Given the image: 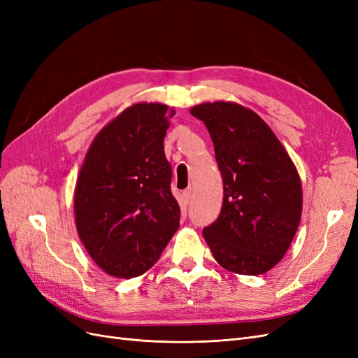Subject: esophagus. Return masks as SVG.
<instances>
[{"instance_id": "obj_1", "label": "esophagus", "mask_w": 358, "mask_h": 358, "mask_svg": "<svg viewBox=\"0 0 358 358\" xmlns=\"http://www.w3.org/2000/svg\"><path fill=\"white\" fill-rule=\"evenodd\" d=\"M182 197H183V203H185V204H189V203H191V199H192V192H191V189H185V191H183Z\"/></svg>"}]
</instances>
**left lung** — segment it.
Returning a JSON list of instances; mask_svg holds the SVG:
<instances>
[{
  "label": "left lung",
  "mask_w": 358,
  "mask_h": 358,
  "mask_svg": "<svg viewBox=\"0 0 358 358\" xmlns=\"http://www.w3.org/2000/svg\"><path fill=\"white\" fill-rule=\"evenodd\" d=\"M204 122L224 182L218 218L203 237L224 268L263 275L289 248L301 216V182L282 143L255 112L236 103L189 110Z\"/></svg>",
  "instance_id": "8db88e82"
}]
</instances>
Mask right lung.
<instances>
[{"mask_svg":"<svg viewBox=\"0 0 358 358\" xmlns=\"http://www.w3.org/2000/svg\"><path fill=\"white\" fill-rule=\"evenodd\" d=\"M164 104L128 107L96 134L74 191L76 227L91 258L116 278L143 275L179 229Z\"/></svg>","mask_w":358,"mask_h":358,"instance_id":"1","label":"right lung"}]
</instances>
